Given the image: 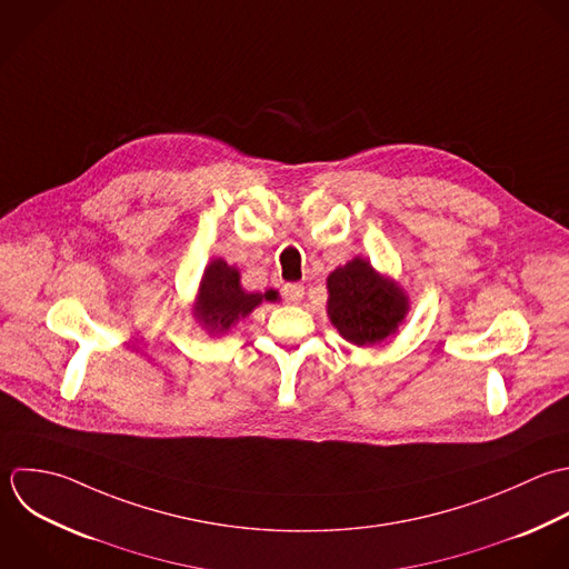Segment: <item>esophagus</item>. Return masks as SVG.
<instances>
[{"mask_svg":"<svg viewBox=\"0 0 569 569\" xmlns=\"http://www.w3.org/2000/svg\"><path fill=\"white\" fill-rule=\"evenodd\" d=\"M283 299L288 303H299L303 299V286L301 283H286L283 286Z\"/></svg>","mask_w":569,"mask_h":569,"instance_id":"obj_1","label":"esophagus"}]
</instances>
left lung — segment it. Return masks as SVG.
Instances as JSON below:
<instances>
[{"mask_svg": "<svg viewBox=\"0 0 569 569\" xmlns=\"http://www.w3.org/2000/svg\"><path fill=\"white\" fill-rule=\"evenodd\" d=\"M408 310V295L361 257L328 277V317L339 335L359 348L395 335Z\"/></svg>", "mask_w": 569, "mask_h": 569, "instance_id": "obj_1", "label": "left lung"}]
</instances>
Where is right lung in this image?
I'll use <instances>...</instances> for the list:
<instances>
[{
    "label": "right lung",
    "instance_id": "1",
    "mask_svg": "<svg viewBox=\"0 0 569 569\" xmlns=\"http://www.w3.org/2000/svg\"><path fill=\"white\" fill-rule=\"evenodd\" d=\"M239 270L223 259H214L206 266L197 303L192 308L194 319L212 335L228 332L239 319L248 317L261 301H274L277 292H246L239 281Z\"/></svg>",
    "mask_w": 569,
    "mask_h": 569
}]
</instances>
